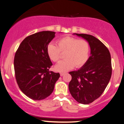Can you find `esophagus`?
<instances>
[{
	"label": "esophagus",
	"instance_id": "1",
	"mask_svg": "<svg viewBox=\"0 0 124 124\" xmlns=\"http://www.w3.org/2000/svg\"><path fill=\"white\" fill-rule=\"evenodd\" d=\"M64 74H65L64 72H60V76H62Z\"/></svg>",
	"mask_w": 124,
	"mask_h": 124
}]
</instances>
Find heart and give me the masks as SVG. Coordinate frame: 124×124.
I'll return each mask as SVG.
<instances>
[{"instance_id": "obj_1", "label": "heart", "mask_w": 124, "mask_h": 124, "mask_svg": "<svg viewBox=\"0 0 124 124\" xmlns=\"http://www.w3.org/2000/svg\"><path fill=\"white\" fill-rule=\"evenodd\" d=\"M57 45L50 43L47 46L48 57L53 62H57L62 53H64V60L60 61L54 67L57 71L63 72L76 68H80L86 63L89 58L90 46L85 39L72 37H64L58 39Z\"/></svg>"}]
</instances>
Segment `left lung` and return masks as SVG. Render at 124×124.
Returning a JSON list of instances; mask_svg holds the SVG:
<instances>
[{
  "label": "left lung",
  "instance_id": "8db88e82",
  "mask_svg": "<svg viewBox=\"0 0 124 124\" xmlns=\"http://www.w3.org/2000/svg\"><path fill=\"white\" fill-rule=\"evenodd\" d=\"M74 34L88 41L91 56L82 68L70 72L72 79L68 87L76 101L87 105L98 98L109 83L112 73L111 56L108 48L95 37L86 34Z\"/></svg>",
  "mask_w": 124,
  "mask_h": 124
}]
</instances>
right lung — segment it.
Masks as SVG:
<instances>
[{
  "label": "right lung",
  "instance_id": "1",
  "mask_svg": "<svg viewBox=\"0 0 124 124\" xmlns=\"http://www.w3.org/2000/svg\"><path fill=\"white\" fill-rule=\"evenodd\" d=\"M55 32L42 31L26 37L15 53L14 65L15 79L20 89L33 100H42L54 90L59 73L49 71L52 62L46 52L47 46Z\"/></svg>",
  "mask_w": 124,
  "mask_h": 124
}]
</instances>
